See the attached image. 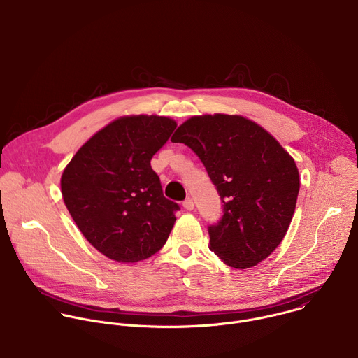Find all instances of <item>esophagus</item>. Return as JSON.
<instances>
[{
    "label": "esophagus",
    "mask_w": 358,
    "mask_h": 358,
    "mask_svg": "<svg viewBox=\"0 0 358 358\" xmlns=\"http://www.w3.org/2000/svg\"><path fill=\"white\" fill-rule=\"evenodd\" d=\"M182 205H184V208H185L187 210H194V206H195V205H194L192 198H187V199L184 201V203H182Z\"/></svg>",
    "instance_id": "esophagus-1"
}]
</instances>
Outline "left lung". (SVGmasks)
<instances>
[{"instance_id":"obj_1","label":"left lung","mask_w":358,"mask_h":358,"mask_svg":"<svg viewBox=\"0 0 358 358\" xmlns=\"http://www.w3.org/2000/svg\"><path fill=\"white\" fill-rule=\"evenodd\" d=\"M171 142L198 155L222 198V220L208 229L209 250L237 270L266 260L295 212L301 180L292 156L242 115L191 116Z\"/></svg>"}]
</instances>
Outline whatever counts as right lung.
Returning a JSON list of instances; mask_svg holds the SVG:
<instances>
[{
    "mask_svg": "<svg viewBox=\"0 0 358 358\" xmlns=\"http://www.w3.org/2000/svg\"><path fill=\"white\" fill-rule=\"evenodd\" d=\"M176 127L169 116H121L64 167L63 201L85 239L108 259L136 263L164 246L178 205L163 195L150 160Z\"/></svg>",
    "mask_w": 358,
    "mask_h": 358,
    "instance_id": "1",
    "label": "right lung"
}]
</instances>
